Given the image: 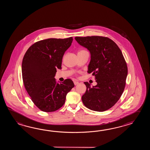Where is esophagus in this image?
Wrapping results in <instances>:
<instances>
[{
    "instance_id": "obj_1",
    "label": "esophagus",
    "mask_w": 150,
    "mask_h": 150,
    "mask_svg": "<svg viewBox=\"0 0 150 150\" xmlns=\"http://www.w3.org/2000/svg\"><path fill=\"white\" fill-rule=\"evenodd\" d=\"M78 83H79V82H78V81H74V84L75 85H78Z\"/></svg>"
}]
</instances>
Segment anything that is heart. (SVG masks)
Masks as SVG:
<instances>
[{
    "label": "heart",
    "mask_w": 150,
    "mask_h": 150,
    "mask_svg": "<svg viewBox=\"0 0 150 150\" xmlns=\"http://www.w3.org/2000/svg\"><path fill=\"white\" fill-rule=\"evenodd\" d=\"M83 51V50H81V51H79V52H80V51Z\"/></svg>",
    "instance_id": "obj_1"
}]
</instances>
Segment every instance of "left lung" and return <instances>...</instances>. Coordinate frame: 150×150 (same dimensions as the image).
Listing matches in <instances>:
<instances>
[{"mask_svg": "<svg viewBox=\"0 0 150 150\" xmlns=\"http://www.w3.org/2000/svg\"><path fill=\"white\" fill-rule=\"evenodd\" d=\"M75 40L89 51L87 72L94 76L97 83L92 87L84 82L87 88L82 101L92 110L105 111L118 101L125 89L127 74L125 58L117 45L108 38L93 36Z\"/></svg>", "mask_w": 150, "mask_h": 150, "instance_id": "1", "label": "left lung"}]
</instances>
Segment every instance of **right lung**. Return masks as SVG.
I'll use <instances>...</instances> for the list:
<instances>
[{"mask_svg":"<svg viewBox=\"0 0 150 150\" xmlns=\"http://www.w3.org/2000/svg\"><path fill=\"white\" fill-rule=\"evenodd\" d=\"M72 41L70 37L37 42L23 58L22 76L25 89L32 101L43 112H54L61 108L67 93L74 86L70 79L59 83L54 78L56 69H62L64 53Z\"/></svg>","mask_w":150,"mask_h":150,"instance_id":"obj_1","label":"right lung"}]
</instances>
